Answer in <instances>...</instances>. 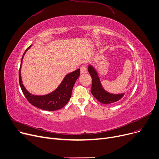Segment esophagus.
<instances>
[{"mask_svg":"<svg viewBox=\"0 0 159 159\" xmlns=\"http://www.w3.org/2000/svg\"><path fill=\"white\" fill-rule=\"evenodd\" d=\"M87 71H87V68H86V66H82L80 67V73H81L82 74H83V73H86Z\"/></svg>","mask_w":159,"mask_h":159,"instance_id":"obj_1","label":"esophagus"}]
</instances>
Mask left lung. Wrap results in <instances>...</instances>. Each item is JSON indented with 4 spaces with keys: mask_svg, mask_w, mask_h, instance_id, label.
<instances>
[{
    "mask_svg": "<svg viewBox=\"0 0 159 159\" xmlns=\"http://www.w3.org/2000/svg\"><path fill=\"white\" fill-rule=\"evenodd\" d=\"M88 72L92 78V86L91 92L93 97L103 104H109L117 102L124 97L125 93H113L108 92L102 86L98 74L93 65L89 64Z\"/></svg>",
    "mask_w": 159,
    "mask_h": 159,
    "instance_id": "left-lung-1",
    "label": "left lung"
}]
</instances>
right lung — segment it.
Masks as SVG:
<instances>
[{
    "instance_id": "right-lung-1",
    "label": "right lung",
    "mask_w": 159,
    "mask_h": 159,
    "mask_svg": "<svg viewBox=\"0 0 159 159\" xmlns=\"http://www.w3.org/2000/svg\"><path fill=\"white\" fill-rule=\"evenodd\" d=\"M29 46L25 51L21 59L19 70V84L22 92L28 102L39 109L46 111H55L61 109L68 102L71 96L72 89L75 82L80 76V70L77 69L67 74L61 84L52 92L43 95H37L30 93L22 84L21 77V66L24 55L31 48Z\"/></svg>"
}]
</instances>
